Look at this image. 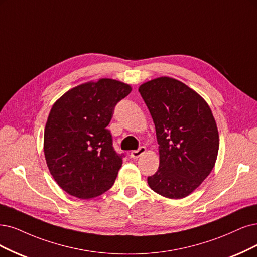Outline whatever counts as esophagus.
<instances>
[{
  "instance_id": "34e87169",
  "label": "esophagus",
  "mask_w": 257,
  "mask_h": 257,
  "mask_svg": "<svg viewBox=\"0 0 257 257\" xmlns=\"http://www.w3.org/2000/svg\"><path fill=\"white\" fill-rule=\"evenodd\" d=\"M145 153H146V148L144 146H141V147H139V149L131 151L130 156H131L132 159H138L139 157H141L142 155L145 154Z\"/></svg>"
}]
</instances>
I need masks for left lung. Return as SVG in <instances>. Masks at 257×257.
Masks as SVG:
<instances>
[{
    "mask_svg": "<svg viewBox=\"0 0 257 257\" xmlns=\"http://www.w3.org/2000/svg\"><path fill=\"white\" fill-rule=\"evenodd\" d=\"M154 119L160 165L147 178L159 195L181 199L193 193L214 168L219 136L206 101L183 82L160 77L139 88Z\"/></svg>",
    "mask_w": 257,
    "mask_h": 257,
    "instance_id": "1",
    "label": "left lung"
}]
</instances>
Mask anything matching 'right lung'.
Masks as SVG:
<instances>
[{"label": "right lung", "instance_id": "right-lung-1", "mask_svg": "<svg viewBox=\"0 0 257 257\" xmlns=\"http://www.w3.org/2000/svg\"><path fill=\"white\" fill-rule=\"evenodd\" d=\"M129 84L109 78L73 88L51 109L44 156L55 181L71 196L97 197L112 187L125 155L113 147L107 126Z\"/></svg>", "mask_w": 257, "mask_h": 257}]
</instances>
